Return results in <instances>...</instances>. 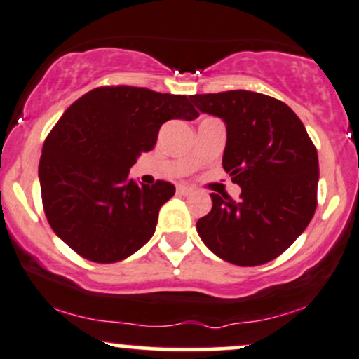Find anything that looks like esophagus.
Here are the masks:
<instances>
[{"instance_id":"1","label":"esophagus","mask_w":359,"mask_h":359,"mask_svg":"<svg viewBox=\"0 0 359 359\" xmlns=\"http://www.w3.org/2000/svg\"><path fill=\"white\" fill-rule=\"evenodd\" d=\"M194 189L192 187H187V185H179L177 187V194H180V196H189V194H192Z\"/></svg>"}]
</instances>
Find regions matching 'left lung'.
Listing matches in <instances>:
<instances>
[{"instance_id": "left-lung-1", "label": "left lung", "mask_w": 359, "mask_h": 359, "mask_svg": "<svg viewBox=\"0 0 359 359\" xmlns=\"http://www.w3.org/2000/svg\"><path fill=\"white\" fill-rule=\"evenodd\" d=\"M201 113L226 125L222 167L241 187L240 201L211 194L197 233L214 255L240 266L282 255L311 222L319 160L306 126L285 102L251 90L189 96Z\"/></svg>"}]
</instances>
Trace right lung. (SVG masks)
I'll return each instance as SVG.
<instances>
[{
	"instance_id": "right-lung-1",
	"label": "right lung",
	"mask_w": 359,
	"mask_h": 359,
	"mask_svg": "<svg viewBox=\"0 0 359 359\" xmlns=\"http://www.w3.org/2000/svg\"><path fill=\"white\" fill-rule=\"evenodd\" d=\"M199 116L185 96L145 88H97L79 97L48 133L39 165L45 216L81 257L121 262L154 236L158 211L175 194L165 180L128 174L168 119Z\"/></svg>"
}]
</instances>
